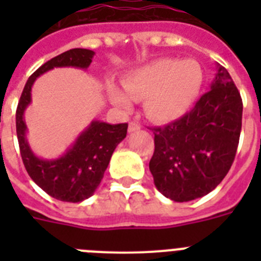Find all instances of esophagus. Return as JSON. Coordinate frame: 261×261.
Returning a JSON list of instances; mask_svg holds the SVG:
<instances>
[{
    "mask_svg": "<svg viewBox=\"0 0 261 261\" xmlns=\"http://www.w3.org/2000/svg\"><path fill=\"white\" fill-rule=\"evenodd\" d=\"M140 128H141V125H140L137 121H130L128 126V130L129 132H136V130H138Z\"/></svg>",
    "mask_w": 261,
    "mask_h": 261,
    "instance_id": "34e87169",
    "label": "esophagus"
}]
</instances>
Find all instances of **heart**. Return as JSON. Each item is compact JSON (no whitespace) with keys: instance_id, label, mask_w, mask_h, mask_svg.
I'll use <instances>...</instances> for the list:
<instances>
[{"instance_id":"obj_1","label":"heart","mask_w":261,"mask_h":261,"mask_svg":"<svg viewBox=\"0 0 261 261\" xmlns=\"http://www.w3.org/2000/svg\"><path fill=\"white\" fill-rule=\"evenodd\" d=\"M202 81L204 73L196 61L162 59L124 78V92L110 85L107 93L111 103L123 111L132 108V100L145 99L147 116L167 123L190 110L201 90Z\"/></svg>"}]
</instances>
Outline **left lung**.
Segmentation results:
<instances>
[{
	"mask_svg": "<svg viewBox=\"0 0 261 261\" xmlns=\"http://www.w3.org/2000/svg\"><path fill=\"white\" fill-rule=\"evenodd\" d=\"M241 94L218 65L211 90L180 119L154 128L149 168L156 190L176 202L208 195L229 172L242 129Z\"/></svg>",
	"mask_w": 261,
	"mask_h": 261,
	"instance_id": "8db88e82",
	"label": "left lung"
}]
</instances>
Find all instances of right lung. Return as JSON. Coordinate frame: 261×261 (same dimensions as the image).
<instances>
[{
  "label": "right lung",
  "mask_w": 261,
  "mask_h": 261,
  "mask_svg": "<svg viewBox=\"0 0 261 261\" xmlns=\"http://www.w3.org/2000/svg\"><path fill=\"white\" fill-rule=\"evenodd\" d=\"M94 55V50L74 48L50 59L29 78L18 103L15 120L23 165L32 180L60 201L81 202L94 195L112 153L125 138L128 124H108L94 120L61 156L41 159L34 154L27 142V125L23 115L31 103L32 85L39 75L53 68L87 69Z\"/></svg>",
  "instance_id": "add662e5"
}]
</instances>
